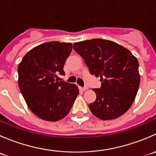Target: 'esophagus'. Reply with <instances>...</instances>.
<instances>
[{
  "mask_svg": "<svg viewBox=\"0 0 156 156\" xmlns=\"http://www.w3.org/2000/svg\"><path fill=\"white\" fill-rule=\"evenodd\" d=\"M79 89L81 90H82V91H85V90H87V87H80Z\"/></svg>",
  "mask_w": 156,
  "mask_h": 156,
  "instance_id": "34e87169",
  "label": "esophagus"
}]
</instances>
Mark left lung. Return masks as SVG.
I'll list each match as a JSON object with an SVG mask.
<instances>
[{
  "instance_id": "8db88e82",
  "label": "left lung",
  "mask_w": 156,
  "mask_h": 156,
  "mask_svg": "<svg viewBox=\"0 0 156 156\" xmlns=\"http://www.w3.org/2000/svg\"><path fill=\"white\" fill-rule=\"evenodd\" d=\"M73 48L83 58L90 73L100 77L101 87L93 89L97 99L89 104L93 115L105 121L125 114L139 88L137 59L127 49L105 39L76 42Z\"/></svg>"
}]
</instances>
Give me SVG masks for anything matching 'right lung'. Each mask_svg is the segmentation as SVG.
Returning a JSON list of instances; mask_svg holds the SVG:
<instances>
[{
    "mask_svg": "<svg viewBox=\"0 0 156 156\" xmlns=\"http://www.w3.org/2000/svg\"><path fill=\"white\" fill-rule=\"evenodd\" d=\"M72 50L71 43L50 41L29 50L18 66V84L28 107L40 119L61 120L68 115L79 90L77 85L56 81L65 75L63 66Z\"/></svg>",
    "mask_w": 156,
    "mask_h": 156,
    "instance_id": "1",
    "label": "right lung"
}]
</instances>
